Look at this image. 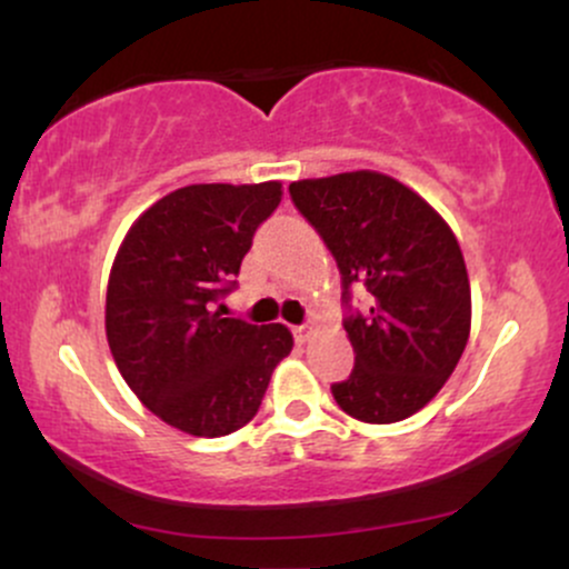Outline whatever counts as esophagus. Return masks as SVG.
<instances>
[{
  "label": "esophagus",
  "instance_id": "1",
  "mask_svg": "<svg viewBox=\"0 0 569 569\" xmlns=\"http://www.w3.org/2000/svg\"><path fill=\"white\" fill-rule=\"evenodd\" d=\"M312 331H316V323L312 321H307L302 326H293V339H297V342H307V339L312 337Z\"/></svg>",
  "mask_w": 569,
  "mask_h": 569
}]
</instances>
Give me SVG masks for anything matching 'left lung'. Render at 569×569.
I'll use <instances>...</instances> for the list:
<instances>
[{"instance_id": "obj_1", "label": "left lung", "mask_w": 569, "mask_h": 569, "mask_svg": "<svg viewBox=\"0 0 569 569\" xmlns=\"http://www.w3.org/2000/svg\"><path fill=\"white\" fill-rule=\"evenodd\" d=\"M342 276L345 331L356 367L331 385L339 409L388 426L420 411L449 380L471 335V283L457 238L401 181L375 171L289 187ZM372 297L361 313L351 286Z\"/></svg>"}]
</instances>
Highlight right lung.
I'll return each mask as SVG.
<instances>
[{
	"label": "right lung",
	"instance_id": "1",
	"mask_svg": "<svg viewBox=\"0 0 569 569\" xmlns=\"http://www.w3.org/2000/svg\"><path fill=\"white\" fill-rule=\"evenodd\" d=\"M283 198L264 184H192L130 227L107 289V339L122 380L168 426L217 439L259 411L293 348L286 326L221 316L259 224Z\"/></svg>",
	"mask_w": 569,
	"mask_h": 569
}]
</instances>
